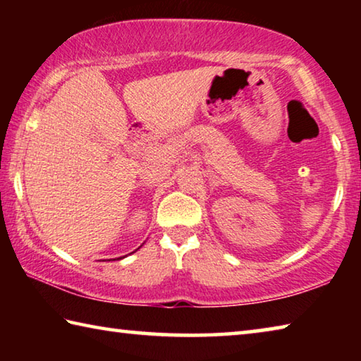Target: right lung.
Wrapping results in <instances>:
<instances>
[{
  "mask_svg": "<svg viewBox=\"0 0 361 361\" xmlns=\"http://www.w3.org/2000/svg\"><path fill=\"white\" fill-rule=\"evenodd\" d=\"M122 258H124V256H122ZM118 259H121V258H118Z\"/></svg>",
  "mask_w": 361,
  "mask_h": 361,
  "instance_id": "right-lung-1",
  "label": "right lung"
}]
</instances>
